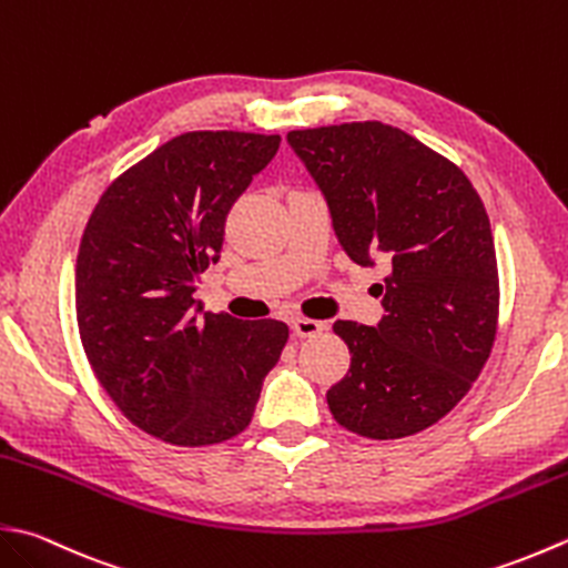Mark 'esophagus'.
Instances as JSON below:
<instances>
[{
	"label": "esophagus",
	"instance_id": "1",
	"mask_svg": "<svg viewBox=\"0 0 568 568\" xmlns=\"http://www.w3.org/2000/svg\"><path fill=\"white\" fill-rule=\"evenodd\" d=\"M291 325H293V332L297 337H315L327 327L325 322H317V320H310V317H295Z\"/></svg>",
	"mask_w": 568,
	"mask_h": 568
}]
</instances>
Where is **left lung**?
I'll use <instances>...</instances> for the list:
<instances>
[{
	"label": "left lung",
	"mask_w": 568,
	"mask_h": 568,
	"mask_svg": "<svg viewBox=\"0 0 568 568\" xmlns=\"http://www.w3.org/2000/svg\"><path fill=\"white\" fill-rule=\"evenodd\" d=\"M287 142L325 194L344 253L392 268L379 325L332 327L352 364L327 406L357 436H414L458 406L493 352L499 277L483 199L458 164L384 122L293 130Z\"/></svg>",
	"instance_id": "left-lung-1"
}]
</instances>
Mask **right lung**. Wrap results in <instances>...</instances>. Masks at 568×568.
<instances>
[{"instance_id": "right-lung-1", "label": "right lung", "mask_w": 568, "mask_h": 568, "mask_svg": "<svg viewBox=\"0 0 568 568\" xmlns=\"http://www.w3.org/2000/svg\"><path fill=\"white\" fill-rule=\"evenodd\" d=\"M281 135L196 130L110 184L75 261V317L100 386L172 446H214L251 424L287 325L204 313L196 277L219 261L231 206Z\"/></svg>"}]
</instances>
